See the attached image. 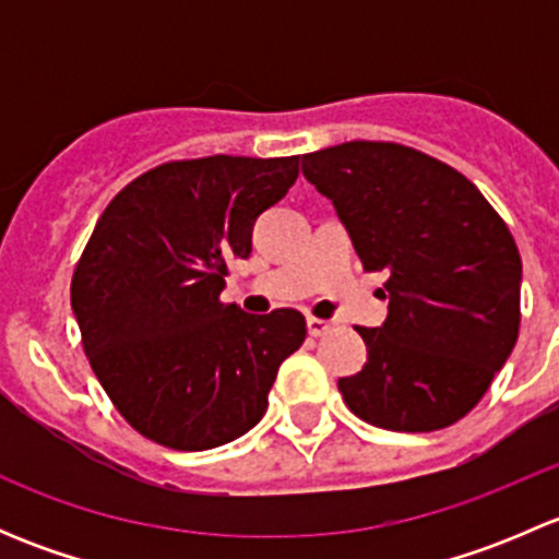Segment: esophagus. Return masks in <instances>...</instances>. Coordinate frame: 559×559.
Wrapping results in <instances>:
<instances>
[{
	"instance_id": "obj_1",
	"label": "esophagus",
	"mask_w": 559,
	"mask_h": 559,
	"mask_svg": "<svg viewBox=\"0 0 559 559\" xmlns=\"http://www.w3.org/2000/svg\"><path fill=\"white\" fill-rule=\"evenodd\" d=\"M332 330V321L326 319H316V316H308V335L311 337H321L324 332Z\"/></svg>"
}]
</instances>
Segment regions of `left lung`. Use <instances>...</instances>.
Instances as JSON below:
<instances>
[{
	"instance_id": "obj_1",
	"label": "left lung",
	"mask_w": 559,
	"mask_h": 559,
	"mask_svg": "<svg viewBox=\"0 0 559 559\" xmlns=\"http://www.w3.org/2000/svg\"><path fill=\"white\" fill-rule=\"evenodd\" d=\"M302 175L365 270L389 275L386 321L357 326L368 362L337 381L346 405L394 432L460 421L520 335L522 259L506 222L465 175L408 145H332L302 156Z\"/></svg>"
}]
</instances>
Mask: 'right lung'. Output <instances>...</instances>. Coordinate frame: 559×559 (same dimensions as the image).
<instances>
[{
  "instance_id": "obj_1",
  "label": "right lung",
  "mask_w": 559,
  "mask_h": 559,
  "mask_svg": "<svg viewBox=\"0 0 559 559\" xmlns=\"http://www.w3.org/2000/svg\"><path fill=\"white\" fill-rule=\"evenodd\" d=\"M300 175V156L167 162L123 186L99 216L70 300L94 376L148 441L205 452L251 430L306 316L222 302L253 222Z\"/></svg>"
}]
</instances>
